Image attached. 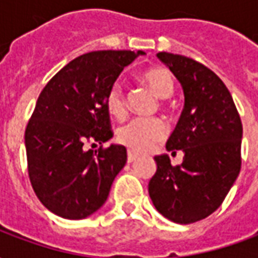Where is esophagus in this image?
<instances>
[{"label": "esophagus", "mask_w": 258, "mask_h": 258, "mask_svg": "<svg viewBox=\"0 0 258 258\" xmlns=\"http://www.w3.org/2000/svg\"><path fill=\"white\" fill-rule=\"evenodd\" d=\"M137 157H138V155L137 153H134V152H128V155H127V162L128 163H133L137 160Z\"/></svg>", "instance_id": "34e87169"}]
</instances>
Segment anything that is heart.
<instances>
[{"label":"heart","mask_w":258,"mask_h":258,"mask_svg":"<svg viewBox=\"0 0 258 258\" xmlns=\"http://www.w3.org/2000/svg\"><path fill=\"white\" fill-rule=\"evenodd\" d=\"M142 80L160 99L170 98L174 92L171 73L164 68H153L142 74ZM106 107L114 117L121 118L127 112V99L123 87L113 84L106 94ZM166 125L160 118H134L118 130V142L133 152H144L164 138Z\"/></svg>","instance_id":"1"}]
</instances>
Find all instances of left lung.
Listing matches in <instances>:
<instances>
[{"mask_svg":"<svg viewBox=\"0 0 258 258\" xmlns=\"http://www.w3.org/2000/svg\"><path fill=\"white\" fill-rule=\"evenodd\" d=\"M157 58L184 91V110L166 144L168 152H184V160L171 166L168 155L155 156L157 168L148 190L162 216L190 224L214 213L238 178L243 128L232 96L214 72L182 55L159 52Z\"/></svg>","mask_w":258,"mask_h":258,"instance_id":"8db88e82","label":"left lung"}]
</instances>
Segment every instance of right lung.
<instances>
[{"label":"right lung","mask_w":258,"mask_h":258,"mask_svg":"<svg viewBox=\"0 0 258 258\" xmlns=\"http://www.w3.org/2000/svg\"><path fill=\"white\" fill-rule=\"evenodd\" d=\"M144 51H95L69 62L48 81L25 133L33 189L53 214L81 220L106 202L127 162L123 145L85 151L113 137L106 94ZM95 145V144H94Z\"/></svg>","instance_id":"1"}]
</instances>
